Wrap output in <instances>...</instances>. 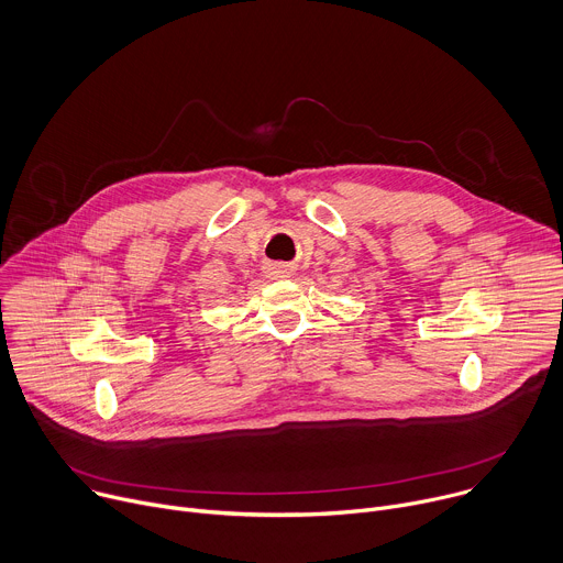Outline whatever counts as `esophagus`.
Segmentation results:
<instances>
[{"mask_svg": "<svg viewBox=\"0 0 563 563\" xmlns=\"http://www.w3.org/2000/svg\"><path fill=\"white\" fill-rule=\"evenodd\" d=\"M267 274H269L272 278H287V276L291 274V269H289V265H283V263H272V265L267 267Z\"/></svg>", "mask_w": 563, "mask_h": 563, "instance_id": "34e87169", "label": "esophagus"}]
</instances>
